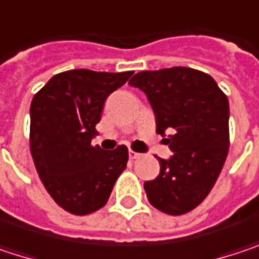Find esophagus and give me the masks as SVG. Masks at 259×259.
Instances as JSON below:
<instances>
[{"instance_id": "1", "label": "esophagus", "mask_w": 259, "mask_h": 259, "mask_svg": "<svg viewBox=\"0 0 259 259\" xmlns=\"http://www.w3.org/2000/svg\"><path fill=\"white\" fill-rule=\"evenodd\" d=\"M142 154L141 153H136V151H133V150H130L129 151V157L130 159H139Z\"/></svg>"}]
</instances>
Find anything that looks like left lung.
Listing matches in <instances>:
<instances>
[{
	"mask_svg": "<svg viewBox=\"0 0 259 259\" xmlns=\"http://www.w3.org/2000/svg\"><path fill=\"white\" fill-rule=\"evenodd\" d=\"M129 83L147 94L156 132H172L166 144L174 154L159 159V176L144 183L147 198L166 214L189 213L207 198L228 156V97L210 75L190 67L139 72Z\"/></svg>",
	"mask_w": 259,
	"mask_h": 259,
	"instance_id": "8db88e82",
	"label": "left lung"
}]
</instances>
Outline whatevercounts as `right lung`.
Here are the masks:
<instances>
[{
	"mask_svg": "<svg viewBox=\"0 0 259 259\" xmlns=\"http://www.w3.org/2000/svg\"><path fill=\"white\" fill-rule=\"evenodd\" d=\"M132 75L67 70L49 79L32 97L29 150L35 169L54 201L72 214L102 208L126 169V145L105 151L91 139L105 100Z\"/></svg>",
	"mask_w": 259,
	"mask_h": 259,
	"instance_id": "obj_1",
	"label": "right lung"
}]
</instances>
